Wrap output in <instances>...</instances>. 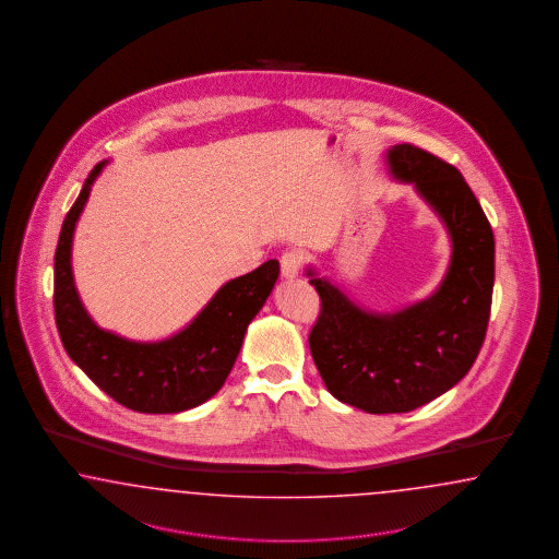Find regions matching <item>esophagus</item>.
Here are the masks:
<instances>
[{"label": "esophagus", "mask_w": 559, "mask_h": 559, "mask_svg": "<svg viewBox=\"0 0 559 559\" xmlns=\"http://www.w3.org/2000/svg\"><path fill=\"white\" fill-rule=\"evenodd\" d=\"M301 252H297V250H290L287 254L281 258V272H283V276L285 278H295L297 274H299V269H301Z\"/></svg>", "instance_id": "1"}]
</instances>
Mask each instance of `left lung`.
<instances>
[{"mask_svg": "<svg viewBox=\"0 0 559 559\" xmlns=\"http://www.w3.org/2000/svg\"><path fill=\"white\" fill-rule=\"evenodd\" d=\"M391 180L412 185L444 225L449 266L428 297L372 311L307 266L322 299L309 348L328 391L367 414H404L469 372L486 338L493 290V234L455 166L409 143L385 152Z\"/></svg>", "mask_w": 559, "mask_h": 559, "instance_id": "obj_1", "label": "left lung"}]
</instances>
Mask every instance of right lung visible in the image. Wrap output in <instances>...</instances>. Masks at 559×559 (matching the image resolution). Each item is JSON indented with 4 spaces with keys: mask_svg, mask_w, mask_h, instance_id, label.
I'll return each instance as SVG.
<instances>
[{
    "mask_svg": "<svg viewBox=\"0 0 559 559\" xmlns=\"http://www.w3.org/2000/svg\"><path fill=\"white\" fill-rule=\"evenodd\" d=\"M104 159L85 178L69 209L55 252V322L69 358L120 406L143 414H178L201 406L223 388L248 325L271 297L278 260L227 281L209 304L168 338L131 340L104 330L87 313L71 269L73 234Z\"/></svg>",
    "mask_w": 559,
    "mask_h": 559,
    "instance_id": "add662e5",
    "label": "right lung"
}]
</instances>
